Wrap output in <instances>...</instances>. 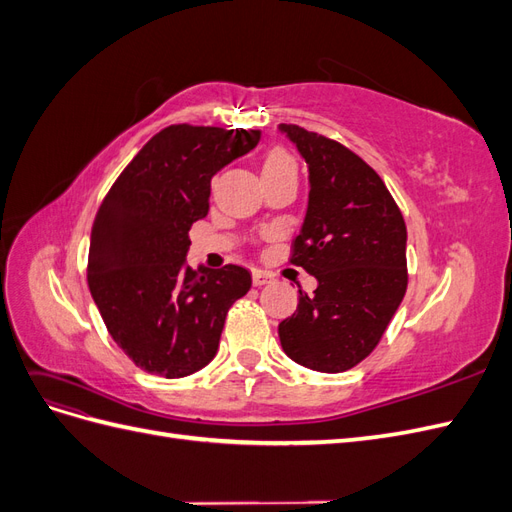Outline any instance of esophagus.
I'll return each instance as SVG.
<instances>
[{
  "label": "esophagus",
  "mask_w": 512,
  "mask_h": 512,
  "mask_svg": "<svg viewBox=\"0 0 512 512\" xmlns=\"http://www.w3.org/2000/svg\"><path fill=\"white\" fill-rule=\"evenodd\" d=\"M275 280L271 271H262V269H254L252 271V282L254 286H265V284H271Z\"/></svg>",
  "instance_id": "obj_1"
}]
</instances>
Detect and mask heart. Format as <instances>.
<instances>
[{
	"instance_id": "heart-1",
	"label": "heart",
	"mask_w": 512,
	"mask_h": 512,
	"mask_svg": "<svg viewBox=\"0 0 512 512\" xmlns=\"http://www.w3.org/2000/svg\"><path fill=\"white\" fill-rule=\"evenodd\" d=\"M284 168H294V162L288 153L284 149L269 151L265 164H262V173H269V170H284Z\"/></svg>"
}]
</instances>
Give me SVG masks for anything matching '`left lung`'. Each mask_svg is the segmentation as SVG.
Instances as JSON below:
<instances>
[{"label":"left lung","instance_id":"1","mask_svg":"<svg viewBox=\"0 0 512 512\" xmlns=\"http://www.w3.org/2000/svg\"><path fill=\"white\" fill-rule=\"evenodd\" d=\"M309 170V205L290 262L318 280L280 322L292 361L324 374L374 352L408 288L406 222L380 175L346 145L282 123Z\"/></svg>","mask_w":512,"mask_h":512}]
</instances>
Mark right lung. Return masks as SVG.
<instances>
[{"instance_id":"right-lung-1","label":"right lung","mask_w":512,"mask_h":512,"mask_svg":"<svg viewBox=\"0 0 512 512\" xmlns=\"http://www.w3.org/2000/svg\"><path fill=\"white\" fill-rule=\"evenodd\" d=\"M260 130L175 123L151 136L111 185L91 226L87 284L108 333L147 374L183 378L220 346L228 309L252 275L185 267L188 230L209 211L211 177Z\"/></svg>"}]
</instances>
